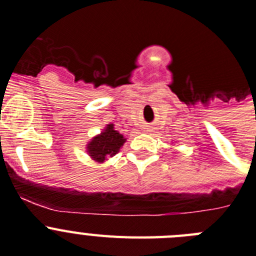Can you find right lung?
Segmentation results:
<instances>
[{"mask_svg":"<svg viewBox=\"0 0 256 256\" xmlns=\"http://www.w3.org/2000/svg\"><path fill=\"white\" fill-rule=\"evenodd\" d=\"M125 140L126 139H124V136L117 132L110 124L106 126V128L100 135L95 136L88 143V152L95 161L103 162L106 158V156H114L118 152Z\"/></svg>","mask_w":256,"mask_h":256,"instance_id":"1","label":"right lung"}]
</instances>
